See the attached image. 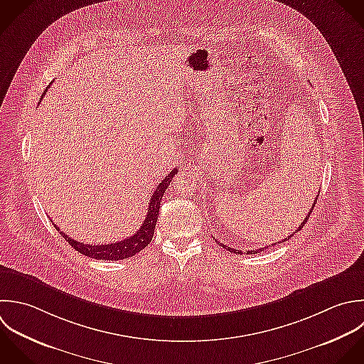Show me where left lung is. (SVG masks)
<instances>
[{"label":"left lung","instance_id":"left-lung-1","mask_svg":"<svg viewBox=\"0 0 364 364\" xmlns=\"http://www.w3.org/2000/svg\"><path fill=\"white\" fill-rule=\"evenodd\" d=\"M319 193H321V190H319ZM318 197H319V194H318V196H316V198H315V200H314V205H312V208H311V211H309V213H308V215H306V218H305V220H304V223H301V225H299V227H298V228H296V231H295V232H298V231H301V230H302V228H304V225H305V224H306V221H308V220H309V217H311V213H312V210H314V207H315V204H316V201H318ZM295 232H294V234H291V235H289V237H288V238H285V240H284V241H287V240H289V238H291V237H294V235H295ZM218 244H220V245H221V247H224V248H225V250H228V251H230V252H234V254H240V255H241V254H252V252H254V254H258V252H261V251H262V250H264V248H259V250H255V251H245V252H242V251H238V250H234V248H230V247H225V245H224V244H221V242H218ZM277 244H279V242H275V245H277ZM265 248H268V247H265Z\"/></svg>","mask_w":364,"mask_h":364}]
</instances>
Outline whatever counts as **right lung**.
<instances>
[{"label":"right lung","instance_id":"1","mask_svg":"<svg viewBox=\"0 0 364 364\" xmlns=\"http://www.w3.org/2000/svg\"><path fill=\"white\" fill-rule=\"evenodd\" d=\"M46 90L48 89H45V92ZM45 92L42 93L41 99H43ZM177 171H178L177 168L171 170L170 174L166 176L164 180L157 186V188L154 190V193H153V196L150 198L149 208H147V215H146L141 227L132 237H127L123 241L110 242V244H105V245L82 244V242H77L73 238L68 237L55 224H53V227L60 232V235L68 241V244L70 247H73L77 252H80V254H83V255H86L89 258L105 259V261H119V259L130 258V257L136 255L137 252H140L141 250H144L150 244V241L153 238V234H154V228H156V223H157V217H159V210H160L161 198H163V196H164L170 181L177 174Z\"/></svg>","mask_w":364,"mask_h":364}]
</instances>
